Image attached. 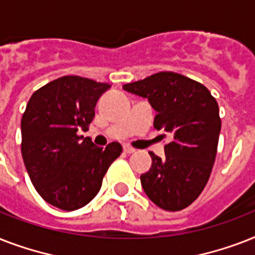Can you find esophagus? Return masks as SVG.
Segmentation results:
<instances>
[{
	"instance_id": "34e87169",
	"label": "esophagus",
	"mask_w": 255,
	"mask_h": 255,
	"mask_svg": "<svg viewBox=\"0 0 255 255\" xmlns=\"http://www.w3.org/2000/svg\"><path fill=\"white\" fill-rule=\"evenodd\" d=\"M123 149H124V152H126V153H133V152L136 151L135 148H132L131 145H124Z\"/></svg>"
}]
</instances>
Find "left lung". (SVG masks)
Instances as JSON below:
<instances>
[{
	"label": "left lung",
	"instance_id": "1",
	"mask_svg": "<svg viewBox=\"0 0 255 255\" xmlns=\"http://www.w3.org/2000/svg\"><path fill=\"white\" fill-rule=\"evenodd\" d=\"M123 88L148 99L157 112L153 127L172 137L164 159L149 152L152 165L140 176L144 192L161 209H184L201 194L216 160L221 131L217 102L205 86L170 71Z\"/></svg>",
	"mask_w": 255,
	"mask_h": 255
}]
</instances>
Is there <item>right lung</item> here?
Segmentation results:
<instances>
[{
    "instance_id": "right-lung-1",
    "label": "right lung",
    "mask_w": 255,
    "mask_h": 255,
    "mask_svg": "<svg viewBox=\"0 0 255 255\" xmlns=\"http://www.w3.org/2000/svg\"><path fill=\"white\" fill-rule=\"evenodd\" d=\"M108 83L69 77L58 78L34 92L22 116L21 151L34 188L46 202L62 210L87 205L100 190L119 143L98 147L87 131L95 106Z\"/></svg>"
}]
</instances>
